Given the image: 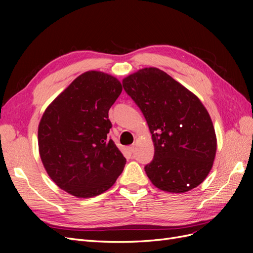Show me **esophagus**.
<instances>
[{"mask_svg":"<svg viewBox=\"0 0 253 253\" xmlns=\"http://www.w3.org/2000/svg\"><path fill=\"white\" fill-rule=\"evenodd\" d=\"M134 148H135V147H134V145H129V147L127 148L128 152H129V153H131V154H132V153L134 152Z\"/></svg>","mask_w":253,"mask_h":253,"instance_id":"1","label":"esophagus"}]
</instances>
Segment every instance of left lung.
Masks as SVG:
<instances>
[{
  "mask_svg": "<svg viewBox=\"0 0 253 253\" xmlns=\"http://www.w3.org/2000/svg\"><path fill=\"white\" fill-rule=\"evenodd\" d=\"M122 85L152 134L154 157L144 171L153 185L171 193L201 185L212 169L216 136L200 99L156 67L127 76Z\"/></svg>",
  "mask_w": 253,
  "mask_h": 253,
  "instance_id": "1",
  "label": "left lung"
}]
</instances>
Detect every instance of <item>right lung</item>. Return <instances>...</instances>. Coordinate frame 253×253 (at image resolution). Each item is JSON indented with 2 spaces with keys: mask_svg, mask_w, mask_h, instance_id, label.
Masks as SVG:
<instances>
[{
  "mask_svg": "<svg viewBox=\"0 0 253 253\" xmlns=\"http://www.w3.org/2000/svg\"><path fill=\"white\" fill-rule=\"evenodd\" d=\"M122 91L102 72L80 75L45 110L38 128L43 166L56 185L77 197L110 189L126 160L108 134L109 110Z\"/></svg>",
  "mask_w": 253,
  "mask_h": 253,
  "instance_id": "add662e5",
  "label": "right lung"
}]
</instances>
